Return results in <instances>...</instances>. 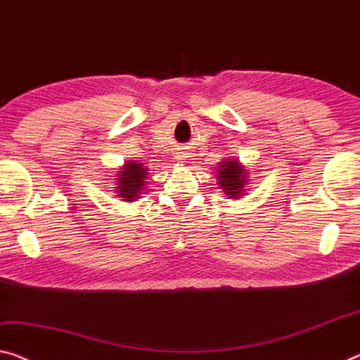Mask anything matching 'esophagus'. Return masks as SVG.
Instances as JSON below:
<instances>
[{
  "label": "esophagus",
  "instance_id": "obj_1",
  "mask_svg": "<svg viewBox=\"0 0 360 360\" xmlns=\"http://www.w3.org/2000/svg\"><path fill=\"white\" fill-rule=\"evenodd\" d=\"M178 158H179V160H186V158H187V153H182V152H181L179 155H178Z\"/></svg>",
  "mask_w": 360,
  "mask_h": 360
}]
</instances>
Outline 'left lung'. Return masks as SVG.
I'll use <instances>...</instances> for the list:
<instances>
[{"mask_svg": "<svg viewBox=\"0 0 360 360\" xmlns=\"http://www.w3.org/2000/svg\"><path fill=\"white\" fill-rule=\"evenodd\" d=\"M247 169L236 158L222 160L218 167V186L227 198H240L245 193V184H247Z\"/></svg>", "mask_w": 360, "mask_h": 360, "instance_id": "1", "label": "left lung"}]
</instances>
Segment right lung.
Instances as JSON below:
<instances>
[{"label": "right lung", "instance_id": "1", "mask_svg": "<svg viewBox=\"0 0 360 360\" xmlns=\"http://www.w3.org/2000/svg\"><path fill=\"white\" fill-rule=\"evenodd\" d=\"M117 197L123 198V202H134L139 198V192L146 186L147 179V168L138 162H127L123 168L117 171Z\"/></svg>", "mask_w": 360, "mask_h": 360}]
</instances>
